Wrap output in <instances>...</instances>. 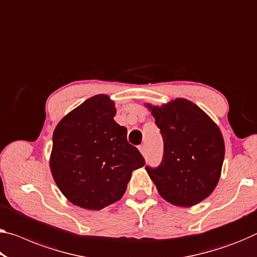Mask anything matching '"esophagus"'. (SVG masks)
Segmentation results:
<instances>
[{
  "instance_id": "34e87169",
  "label": "esophagus",
  "mask_w": 257,
  "mask_h": 257,
  "mask_svg": "<svg viewBox=\"0 0 257 257\" xmlns=\"http://www.w3.org/2000/svg\"><path fill=\"white\" fill-rule=\"evenodd\" d=\"M139 151H140V153L142 154V155H144V154H145V151H146V146H145V145H141V146H139Z\"/></svg>"
}]
</instances>
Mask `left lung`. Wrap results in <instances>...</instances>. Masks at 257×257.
<instances>
[{
    "instance_id": "1",
    "label": "left lung",
    "mask_w": 257,
    "mask_h": 257,
    "mask_svg": "<svg viewBox=\"0 0 257 257\" xmlns=\"http://www.w3.org/2000/svg\"><path fill=\"white\" fill-rule=\"evenodd\" d=\"M146 106L164 141L161 164L146 170L164 200L178 207L195 206L218 184L225 155L222 132L202 109L186 98Z\"/></svg>"
}]
</instances>
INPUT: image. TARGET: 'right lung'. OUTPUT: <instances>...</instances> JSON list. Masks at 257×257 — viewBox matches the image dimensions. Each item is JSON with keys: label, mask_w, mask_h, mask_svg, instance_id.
<instances>
[{"label": "right lung", "mask_w": 257, "mask_h": 257, "mask_svg": "<svg viewBox=\"0 0 257 257\" xmlns=\"http://www.w3.org/2000/svg\"><path fill=\"white\" fill-rule=\"evenodd\" d=\"M115 115L113 101L98 94L63 117L54 131L51 175L63 195L80 208L100 210L117 202L132 172L145 165Z\"/></svg>", "instance_id": "add662e5"}]
</instances>
